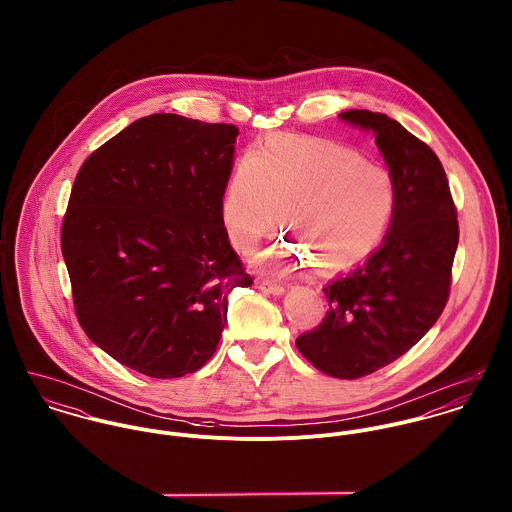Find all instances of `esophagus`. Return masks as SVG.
Segmentation results:
<instances>
[{
	"mask_svg": "<svg viewBox=\"0 0 512 512\" xmlns=\"http://www.w3.org/2000/svg\"><path fill=\"white\" fill-rule=\"evenodd\" d=\"M260 290H264V292L272 293V295H284L286 292V288L284 286H280V284H274V282H260V286H258Z\"/></svg>",
	"mask_w": 512,
	"mask_h": 512,
	"instance_id": "obj_1",
	"label": "esophagus"
}]
</instances>
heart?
Instances as JSON below:
<instances>
[{
	"instance_id": "b5f03b06",
	"label": "heart",
	"mask_w": 512,
	"mask_h": 512,
	"mask_svg": "<svg viewBox=\"0 0 512 512\" xmlns=\"http://www.w3.org/2000/svg\"><path fill=\"white\" fill-rule=\"evenodd\" d=\"M394 205L390 173L359 151L321 138L272 136L236 161L222 220L234 246L248 250L278 226L282 209L293 242L266 252L264 268L292 274L313 259L321 272H339L378 246Z\"/></svg>"
}]
</instances>
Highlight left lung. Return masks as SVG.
Segmentation results:
<instances>
[{"mask_svg":"<svg viewBox=\"0 0 512 512\" xmlns=\"http://www.w3.org/2000/svg\"><path fill=\"white\" fill-rule=\"evenodd\" d=\"M339 118L370 130L396 189L384 244L351 274L323 288V321L295 339L321 372L355 380L394 363L436 323L451 288L457 209L432 147L380 112Z\"/></svg>","mask_w":512,"mask_h":512,"instance_id":"1","label":"left lung"}]
</instances>
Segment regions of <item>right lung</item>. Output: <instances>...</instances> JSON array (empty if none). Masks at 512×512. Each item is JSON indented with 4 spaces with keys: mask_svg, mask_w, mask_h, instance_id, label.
Here are the masks:
<instances>
[{
    "mask_svg": "<svg viewBox=\"0 0 512 512\" xmlns=\"http://www.w3.org/2000/svg\"><path fill=\"white\" fill-rule=\"evenodd\" d=\"M236 136L232 124L151 114L78 169L61 226L74 313L120 365L151 378L199 370L228 293L252 286L222 220Z\"/></svg>",
    "mask_w": 512,
    "mask_h": 512,
    "instance_id": "add662e5",
    "label": "right lung"
}]
</instances>
